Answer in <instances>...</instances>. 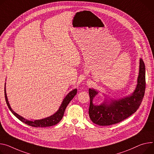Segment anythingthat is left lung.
Here are the masks:
<instances>
[{
  "label": "left lung",
  "mask_w": 154,
  "mask_h": 154,
  "mask_svg": "<svg viewBox=\"0 0 154 154\" xmlns=\"http://www.w3.org/2000/svg\"><path fill=\"white\" fill-rule=\"evenodd\" d=\"M139 64L137 85L131 96L118 100H112L110 104L104 103L100 105H94L92 100L98 92L94 89H89V115L94 123L100 126H109L120 123L133 115L139 109L144 98L146 89V69L142 59H140Z\"/></svg>",
  "instance_id": "obj_1"
}]
</instances>
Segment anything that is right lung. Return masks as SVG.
I'll list each match as a JSON object with an SVG mask.
<instances>
[{"label":"right lung","mask_w":154,"mask_h":154,"mask_svg":"<svg viewBox=\"0 0 154 154\" xmlns=\"http://www.w3.org/2000/svg\"><path fill=\"white\" fill-rule=\"evenodd\" d=\"M4 92H5V98L6 103L8 105V107L9 108V109L11 112V113H12L18 118V119H19L21 122H23L24 123H25L29 126H31L32 127H36V128H38V127L42 128V127H49V126H54L60 122V120L62 119V118L63 116L65 110L67 107V105H68L69 102L73 99V98L76 94L77 89H75L73 90L72 91L69 92V94L65 97V98L63 100V102L60 107V108H59L58 110L54 115H53L49 117L44 118V119L39 120H34V121L25 119L24 118H23L20 115H18L12 109H11L10 106V104L8 103V99H7V94H6V92H5V88L4 89Z\"/></svg>","instance_id":"right-lung-1"}]
</instances>
